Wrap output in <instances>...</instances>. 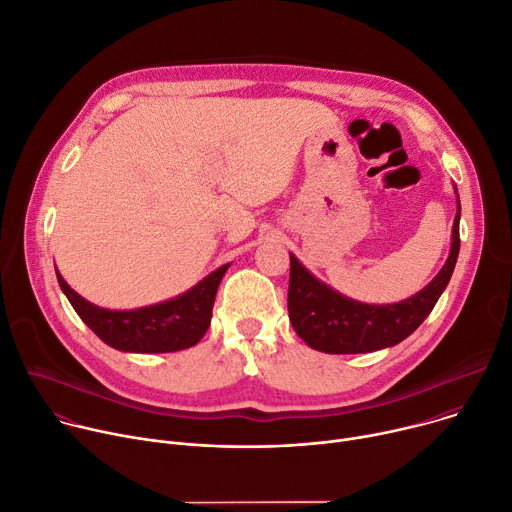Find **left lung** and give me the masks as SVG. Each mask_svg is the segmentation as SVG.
I'll return each instance as SVG.
<instances>
[{
    "instance_id": "1",
    "label": "left lung",
    "mask_w": 512,
    "mask_h": 512,
    "mask_svg": "<svg viewBox=\"0 0 512 512\" xmlns=\"http://www.w3.org/2000/svg\"><path fill=\"white\" fill-rule=\"evenodd\" d=\"M461 203L453 224V245L438 276L418 294L397 304H362L337 294L290 255L288 313L294 331L325 354H364L395 346L412 335L447 288L459 257Z\"/></svg>"
}]
</instances>
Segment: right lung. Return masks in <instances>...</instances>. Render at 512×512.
<instances>
[{"label": "right lung", "instance_id": "add662e5", "mask_svg": "<svg viewBox=\"0 0 512 512\" xmlns=\"http://www.w3.org/2000/svg\"><path fill=\"white\" fill-rule=\"evenodd\" d=\"M230 263L218 267L183 296L146 309L107 311L76 294L57 271V282L72 302L80 319L115 350L121 352H177L195 346L206 335L212 319V306Z\"/></svg>", "mask_w": 512, "mask_h": 512}]
</instances>
